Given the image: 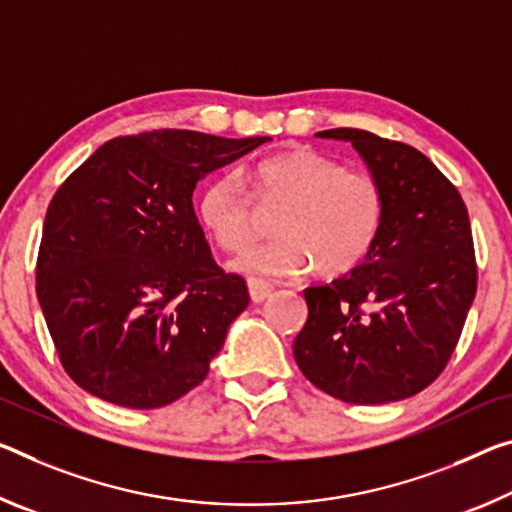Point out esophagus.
I'll use <instances>...</instances> for the list:
<instances>
[{"label": "esophagus", "mask_w": 512, "mask_h": 512, "mask_svg": "<svg viewBox=\"0 0 512 512\" xmlns=\"http://www.w3.org/2000/svg\"><path fill=\"white\" fill-rule=\"evenodd\" d=\"M248 291H250V300H253V303H264L266 298H271L273 287L269 285V282L248 280Z\"/></svg>", "instance_id": "34e87169"}]
</instances>
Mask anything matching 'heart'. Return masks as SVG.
<instances>
[{"instance_id":"1","label":"heart","mask_w":512,"mask_h":512,"mask_svg":"<svg viewBox=\"0 0 512 512\" xmlns=\"http://www.w3.org/2000/svg\"><path fill=\"white\" fill-rule=\"evenodd\" d=\"M259 202L285 205L273 232L278 239L243 250L253 241L250 200L234 173L216 175L196 198V216L209 237L230 253L232 269L253 278H287L316 266L321 275L353 271L371 253L385 216L376 177L346 168L314 148H294L248 168Z\"/></svg>"}]
</instances>
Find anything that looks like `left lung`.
I'll return each instance as SVG.
<instances>
[{"mask_svg":"<svg viewBox=\"0 0 512 512\" xmlns=\"http://www.w3.org/2000/svg\"><path fill=\"white\" fill-rule=\"evenodd\" d=\"M351 143L385 196L371 253L330 285L307 287L298 369L358 405L415 396L440 376L476 296V257L460 193L426 154L364 129H326Z\"/></svg>","mask_w":512,"mask_h":512,"instance_id":"obj_1","label":"left lung"}]
</instances>
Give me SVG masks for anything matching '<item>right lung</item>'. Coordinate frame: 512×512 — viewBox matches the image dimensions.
I'll return each mask as SVG.
<instances>
[{
	"instance_id": "obj_1",
	"label": "right lung",
	"mask_w": 512,
	"mask_h": 512,
	"mask_svg": "<svg viewBox=\"0 0 512 512\" xmlns=\"http://www.w3.org/2000/svg\"><path fill=\"white\" fill-rule=\"evenodd\" d=\"M266 141L189 129L120 136L59 186L36 294L81 389L152 410L205 380L250 296L243 278L216 266L191 198L202 177Z\"/></svg>"
}]
</instances>
